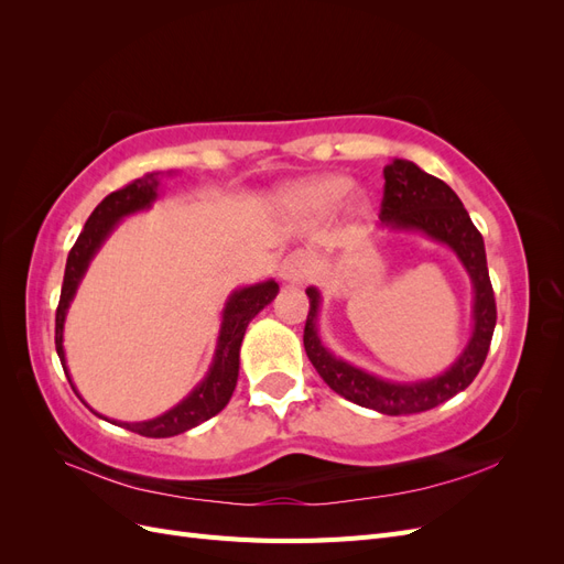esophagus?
Segmentation results:
<instances>
[{"label": "esophagus", "instance_id": "esophagus-1", "mask_svg": "<svg viewBox=\"0 0 564 564\" xmlns=\"http://www.w3.org/2000/svg\"><path fill=\"white\" fill-rule=\"evenodd\" d=\"M311 270H313V263L308 256H305L303 251H292V253H286L284 261L280 263V278L289 284H299L311 275Z\"/></svg>", "mask_w": 564, "mask_h": 564}]
</instances>
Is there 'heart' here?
<instances>
[{"label": "heart", "mask_w": 564, "mask_h": 564, "mask_svg": "<svg viewBox=\"0 0 564 564\" xmlns=\"http://www.w3.org/2000/svg\"><path fill=\"white\" fill-rule=\"evenodd\" d=\"M352 191V181L346 176H319L286 191V204L301 214H329ZM367 202H357V214H367Z\"/></svg>", "instance_id": "1"}]
</instances>
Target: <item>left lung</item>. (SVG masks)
Listing matches in <instances>:
<instances>
[{"label": "left lung", "mask_w": 564, "mask_h": 564, "mask_svg": "<svg viewBox=\"0 0 564 564\" xmlns=\"http://www.w3.org/2000/svg\"><path fill=\"white\" fill-rule=\"evenodd\" d=\"M383 178L386 185L379 214L381 224L390 230L423 232L431 240L447 245L470 275L475 292V327L468 346L456 357V362L435 379L412 383L383 381L365 369L338 360L322 346L315 327L319 311V292L315 286L305 289V294L311 299V313L305 319L303 346L324 383L338 395L360 406L377 409V412L388 416H402L419 414L447 402L456 392L466 390L473 383L477 371L485 365L491 334L497 327V301H494V289L489 282L485 240L480 230L473 226L468 212L452 187L406 160H392L383 169Z\"/></svg>", "instance_id": "left-lung-1"}]
</instances>
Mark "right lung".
<instances>
[{"label":"right lung","mask_w":564,"mask_h":564,"mask_svg":"<svg viewBox=\"0 0 564 564\" xmlns=\"http://www.w3.org/2000/svg\"><path fill=\"white\" fill-rule=\"evenodd\" d=\"M158 187H160V172H152L110 193L91 212L89 220L84 224V230L77 237L75 247L70 249V253H67L61 301L56 308V352L61 357V365L65 369V377L70 381V386H73V379L70 373H67L65 350H63V324H65L67 308H70V301L75 299L84 272H87L100 245L108 240V235L117 228V224L124 216L152 207V202L158 199ZM278 292L280 286L275 280H265V282L242 286L237 289V292H232L224 308V322H220L214 362L207 371V377L202 379V383H197V388L191 392V395L158 419L141 421V423H117V421L112 423L122 425V429L139 433L143 437H174L178 433L195 429V425H199L202 421L216 416L220 409L230 402L232 390L237 386V373H240V346H242L249 322L278 296Z\"/></svg>","instance_id":"right-lung-1"}]
</instances>
